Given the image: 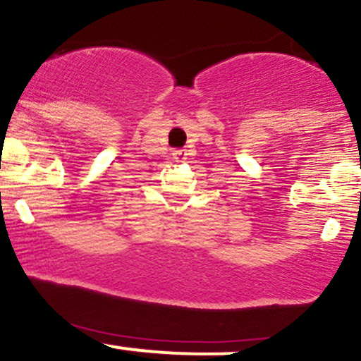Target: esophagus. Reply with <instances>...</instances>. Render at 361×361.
Returning a JSON list of instances; mask_svg holds the SVG:
<instances>
[{"instance_id": "1", "label": "esophagus", "mask_w": 361, "mask_h": 361, "mask_svg": "<svg viewBox=\"0 0 361 361\" xmlns=\"http://www.w3.org/2000/svg\"><path fill=\"white\" fill-rule=\"evenodd\" d=\"M172 155H173V159H176V161H184L188 153H185V149H173Z\"/></svg>"}]
</instances>
